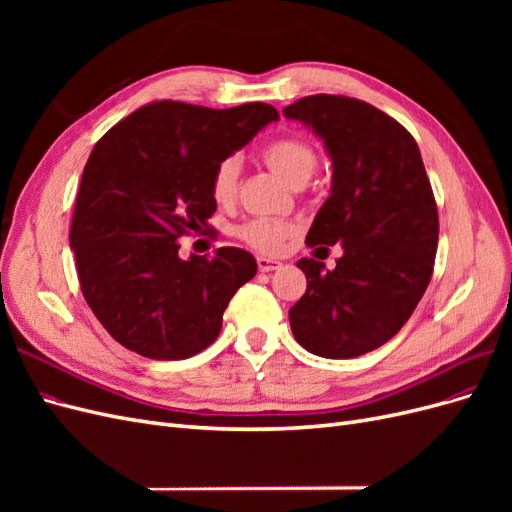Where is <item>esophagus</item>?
<instances>
[{"label":"esophagus","mask_w":512,"mask_h":512,"mask_svg":"<svg viewBox=\"0 0 512 512\" xmlns=\"http://www.w3.org/2000/svg\"><path fill=\"white\" fill-rule=\"evenodd\" d=\"M256 262H258V269H260L262 273L277 271V269L282 267V262H280V260H273V258H267V256H258V258H256Z\"/></svg>","instance_id":"1"}]
</instances>
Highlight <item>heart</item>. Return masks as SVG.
Wrapping results in <instances>:
<instances>
[{
    "mask_svg": "<svg viewBox=\"0 0 512 512\" xmlns=\"http://www.w3.org/2000/svg\"><path fill=\"white\" fill-rule=\"evenodd\" d=\"M260 158L273 173L292 188H299L314 175L318 166L316 149L299 136L275 138L260 149ZM241 164L235 156L224 158L213 168L211 196L218 205H230L239 192ZM294 235V224L277 218H256L235 228V237L258 252L275 254Z\"/></svg>",
    "mask_w": 512,
    "mask_h": 512,
    "instance_id": "b5f03b06",
    "label": "heart"
}]
</instances>
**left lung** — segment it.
Segmentation results:
<instances>
[{
	"instance_id": "left-lung-1",
	"label": "left lung",
	"mask_w": 512,
	"mask_h": 512,
	"mask_svg": "<svg viewBox=\"0 0 512 512\" xmlns=\"http://www.w3.org/2000/svg\"><path fill=\"white\" fill-rule=\"evenodd\" d=\"M284 115L312 128L333 162L331 194L305 243L344 247L333 271L314 258L297 262L307 290L290 307V329L312 354L352 359L397 335L425 294L438 250L436 198L412 134L376 106L318 94Z\"/></svg>"
}]
</instances>
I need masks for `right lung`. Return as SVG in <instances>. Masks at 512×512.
<instances>
[{
	"label": "right lung",
	"instance_id": "1",
	"mask_svg": "<svg viewBox=\"0 0 512 512\" xmlns=\"http://www.w3.org/2000/svg\"><path fill=\"white\" fill-rule=\"evenodd\" d=\"M280 113L250 102L207 108L175 100L141 106L96 143L70 228L76 273L91 312L115 342L156 361L211 346L256 260L220 247L179 258V237L209 228L218 209L213 168Z\"/></svg>",
	"mask_w": 512,
	"mask_h": 512
}]
</instances>
